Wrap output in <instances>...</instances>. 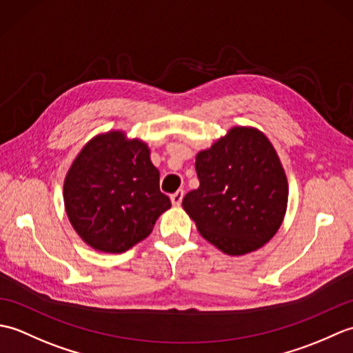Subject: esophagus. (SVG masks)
<instances>
[{
	"label": "esophagus",
	"mask_w": 353,
	"mask_h": 353,
	"mask_svg": "<svg viewBox=\"0 0 353 353\" xmlns=\"http://www.w3.org/2000/svg\"><path fill=\"white\" fill-rule=\"evenodd\" d=\"M171 203L174 206H181L182 205V200H183V191L179 190L174 194H171Z\"/></svg>",
	"instance_id": "34e87169"
}]
</instances>
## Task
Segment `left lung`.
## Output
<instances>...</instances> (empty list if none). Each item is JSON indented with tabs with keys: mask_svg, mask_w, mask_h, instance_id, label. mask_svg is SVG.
<instances>
[{
	"mask_svg": "<svg viewBox=\"0 0 353 353\" xmlns=\"http://www.w3.org/2000/svg\"><path fill=\"white\" fill-rule=\"evenodd\" d=\"M200 186L183 197V209L205 239L228 254L264 245L282 224L288 183L264 133L234 127L196 157Z\"/></svg>",
	"mask_w": 353,
	"mask_h": 353,
	"instance_id": "obj_1",
	"label": "left lung"
}]
</instances>
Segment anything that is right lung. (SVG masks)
<instances>
[{
  "mask_svg": "<svg viewBox=\"0 0 353 353\" xmlns=\"http://www.w3.org/2000/svg\"><path fill=\"white\" fill-rule=\"evenodd\" d=\"M63 200L83 241L100 252L121 253L152 234L171 208L159 190V171L144 142L121 132L94 138L66 174Z\"/></svg>",
  "mask_w": 353,
  "mask_h": 353,
  "instance_id": "1",
  "label": "right lung"
}]
</instances>
